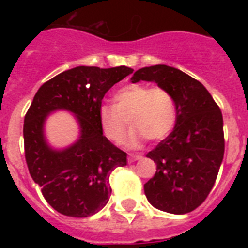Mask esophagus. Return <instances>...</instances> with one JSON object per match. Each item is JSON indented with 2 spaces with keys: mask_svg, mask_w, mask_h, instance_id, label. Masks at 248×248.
I'll return each mask as SVG.
<instances>
[{
  "mask_svg": "<svg viewBox=\"0 0 248 248\" xmlns=\"http://www.w3.org/2000/svg\"><path fill=\"white\" fill-rule=\"evenodd\" d=\"M143 157L140 155H128V162H135V161H139V159H141Z\"/></svg>",
  "mask_w": 248,
  "mask_h": 248,
  "instance_id": "obj_1",
  "label": "esophagus"
}]
</instances>
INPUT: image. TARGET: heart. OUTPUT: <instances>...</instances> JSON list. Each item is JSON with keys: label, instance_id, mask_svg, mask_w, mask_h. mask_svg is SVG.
Wrapping results in <instances>:
<instances>
[{"label": "heart", "instance_id": "b5f03b06", "mask_svg": "<svg viewBox=\"0 0 248 248\" xmlns=\"http://www.w3.org/2000/svg\"><path fill=\"white\" fill-rule=\"evenodd\" d=\"M128 121L132 131L130 144L161 140L172 131L176 122V104L172 93L165 87H152L145 83H130L114 93V105L99 108V122L110 141L121 144L126 138Z\"/></svg>", "mask_w": 248, "mask_h": 248}]
</instances>
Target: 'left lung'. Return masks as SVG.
I'll list each match as a JSON object with an SVG mask.
<instances>
[{
    "instance_id": "obj_1",
    "label": "left lung",
    "mask_w": 248,
    "mask_h": 248,
    "mask_svg": "<svg viewBox=\"0 0 248 248\" xmlns=\"http://www.w3.org/2000/svg\"><path fill=\"white\" fill-rule=\"evenodd\" d=\"M132 82L153 81L172 93L173 131L147 155L157 172L144 184L148 201L161 211L183 215L203 203L223 162V114L200 81L169 65L141 68Z\"/></svg>"
}]
</instances>
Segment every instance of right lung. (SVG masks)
<instances>
[{"mask_svg":"<svg viewBox=\"0 0 248 248\" xmlns=\"http://www.w3.org/2000/svg\"><path fill=\"white\" fill-rule=\"evenodd\" d=\"M131 68H72L48 79L36 93L24 117V152L29 173L41 186L45 200L60 214L87 217L108 203L110 171L126 166V153L113 145L99 122V108L108 90L131 75ZM75 112L81 127L77 143L54 151L43 136L50 111Z\"/></svg>","mask_w":248,"mask_h":248,"instance_id":"obj_1","label":"right lung"}]
</instances>
